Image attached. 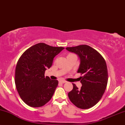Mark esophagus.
<instances>
[{
  "mask_svg": "<svg viewBox=\"0 0 125 125\" xmlns=\"http://www.w3.org/2000/svg\"><path fill=\"white\" fill-rule=\"evenodd\" d=\"M59 82L61 83H66V82L65 81H60Z\"/></svg>",
  "mask_w": 125,
  "mask_h": 125,
  "instance_id": "esophagus-1",
  "label": "esophagus"
}]
</instances>
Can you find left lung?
Listing matches in <instances>:
<instances>
[{
  "label": "left lung",
  "instance_id": "1",
  "mask_svg": "<svg viewBox=\"0 0 125 125\" xmlns=\"http://www.w3.org/2000/svg\"><path fill=\"white\" fill-rule=\"evenodd\" d=\"M66 49L79 57L77 73L83 74L80 77L82 84L81 89L73 83V88L69 92V98L79 108H90L99 101L106 88L108 73L106 62L98 52L86 44Z\"/></svg>",
  "mask_w": 125,
  "mask_h": 125
}]
</instances>
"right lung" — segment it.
Returning a JSON list of instances; mask_svg holds the SVG:
<instances>
[{
  "label": "right lung",
  "instance_id": "obj_1",
  "mask_svg": "<svg viewBox=\"0 0 125 125\" xmlns=\"http://www.w3.org/2000/svg\"><path fill=\"white\" fill-rule=\"evenodd\" d=\"M64 49L39 43L28 49L19 58L15 70V84L21 99L28 106L41 107L51 99L58 81L45 77L44 72Z\"/></svg>",
  "mask_w": 125,
  "mask_h": 125
}]
</instances>
